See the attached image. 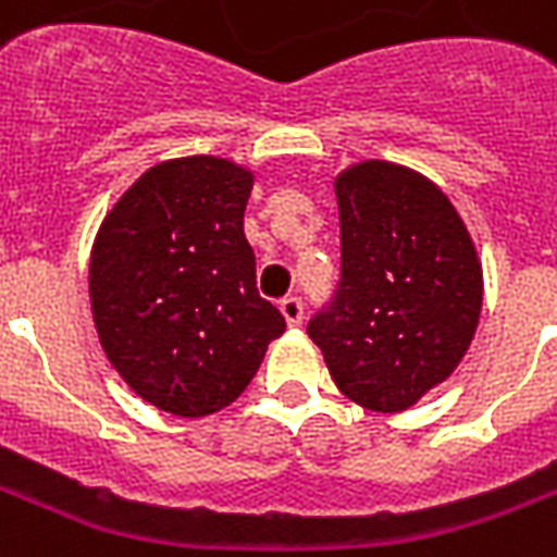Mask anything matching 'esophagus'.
I'll return each mask as SVG.
<instances>
[{"label":"esophagus","instance_id":"esophagus-1","mask_svg":"<svg viewBox=\"0 0 557 557\" xmlns=\"http://www.w3.org/2000/svg\"><path fill=\"white\" fill-rule=\"evenodd\" d=\"M280 313H283V319H286V325H301L304 319V301L301 298H295V295H289V298H283L280 301Z\"/></svg>","mask_w":557,"mask_h":557}]
</instances>
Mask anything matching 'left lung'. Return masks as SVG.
<instances>
[{
	"label": "left lung",
	"instance_id": "8db88e82",
	"mask_svg": "<svg viewBox=\"0 0 557 557\" xmlns=\"http://www.w3.org/2000/svg\"><path fill=\"white\" fill-rule=\"evenodd\" d=\"M339 283L307 334L363 409L406 411L471 346L483 268L466 223L420 172L363 160L337 182Z\"/></svg>",
	"mask_w": 557,
	"mask_h": 557
}]
</instances>
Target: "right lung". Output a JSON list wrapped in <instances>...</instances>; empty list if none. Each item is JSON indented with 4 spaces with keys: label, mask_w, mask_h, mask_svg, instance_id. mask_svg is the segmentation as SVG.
<instances>
[{
    "label": "right lung",
    "mask_w": 557,
    "mask_h": 557,
    "mask_svg": "<svg viewBox=\"0 0 557 557\" xmlns=\"http://www.w3.org/2000/svg\"><path fill=\"white\" fill-rule=\"evenodd\" d=\"M253 172L211 154L143 172L103 218L89 265L107 358L160 411L206 418L242 397L286 319L256 289L244 238Z\"/></svg>",
    "instance_id": "add662e5"
}]
</instances>
